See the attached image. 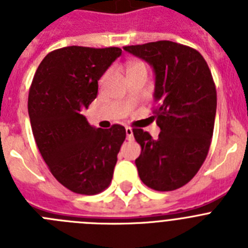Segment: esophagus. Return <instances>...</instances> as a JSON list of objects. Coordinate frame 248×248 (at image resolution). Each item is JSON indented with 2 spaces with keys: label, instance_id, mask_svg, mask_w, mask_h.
Segmentation results:
<instances>
[{
  "label": "esophagus",
  "instance_id": "obj_1",
  "mask_svg": "<svg viewBox=\"0 0 248 248\" xmlns=\"http://www.w3.org/2000/svg\"><path fill=\"white\" fill-rule=\"evenodd\" d=\"M125 133H126V139L133 140V129H131L130 126H126Z\"/></svg>",
  "mask_w": 248,
  "mask_h": 248
}]
</instances>
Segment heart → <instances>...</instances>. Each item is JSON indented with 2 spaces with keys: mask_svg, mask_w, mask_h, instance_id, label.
I'll list each match as a JSON object with an SVG mask.
<instances>
[{
  "mask_svg": "<svg viewBox=\"0 0 248 248\" xmlns=\"http://www.w3.org/2000/svg\"><path fill=\"white\" fill-rule=\"evenodd\" d=\"M140 65H144V64H143V63H139V62H133V63H130V64H129L128 69H133V68L140 67Z\"/></svg>",
  "mask_w": 248,
  "mask_h": 248,
  "instance_id": "heart-1",
  "label": "heart"
}]
</instances>
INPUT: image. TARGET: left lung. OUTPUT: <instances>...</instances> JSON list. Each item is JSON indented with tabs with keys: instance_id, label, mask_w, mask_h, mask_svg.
<instances>
[{
	"instance_id": "obj_1",
	"label": "left lung",
	"mask_w": 248,
	"mask_h": 248,
	"mask_svg": "<svg viewBox=\"0 0 248 248\" xmlns=\"http://www.w3.org/2000/svg\"><path fill=\"white\" fill-rule=\"evenodd\" d=\"M123 48L155 73L159 138L133 129L141 146L135 160L140 180L156 191H172L191 180L209 153L217 105L211 72L198 50L171 41Z\"/></svg>"
}]
</instances>
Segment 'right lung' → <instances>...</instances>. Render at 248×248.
Here are the masks:
<instances>
[{
  "mask_svg": "<svg viewBox=\"0 0 248 248\" xmlns=\"http://www.w3.org/2000/svg\"><path fill=\"white\" fill-rule=\"evenodd\" d=\"M122 54L118 47L71 46L45 57L28 94L34 140L50 172L68 190L95 195L110 185L125 128H94L82 114L98 80Z\"/></svg>",
  "mask_w": 248,
  "mask_h": 248,
  "instance_id": "obj_1",
  "label": "right lung"
}]
</instances>
